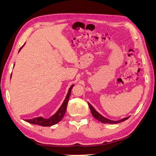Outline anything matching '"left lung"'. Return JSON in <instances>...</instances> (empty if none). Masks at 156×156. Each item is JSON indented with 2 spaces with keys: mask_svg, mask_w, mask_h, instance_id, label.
<instances>
[{
  "mask_svg": "<svg viewBox=\"0 0 156 156\" xmlns=\"http://www.w3.org/2000/svg\"><path fill=\"white\" fill-rule=\"evenodd\" d=\"M88 104H89V106L90 108V112H91L92 115L93 116V117L95 118L97 120L100 121V122H101L102 123H111V124L119 123L122 122V121H124L127 120V119L129 117H126V118L121 119L119 120V121L110 120V119H108L104 117V116H102L101 114H100V113H99L98 111H96V110L91 105H90V104L89 102H88Z\"/></svg>",
  "mask_w": 156,
  "mask_h": 156,
  "instance_id": "obj_1",
  "label": "left lung"
}]
</instances>
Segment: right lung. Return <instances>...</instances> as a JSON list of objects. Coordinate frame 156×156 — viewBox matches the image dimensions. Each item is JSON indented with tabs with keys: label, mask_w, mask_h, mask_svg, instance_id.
Here are the masks:
<instances>
[{
	"label": "right lung",
	"mask_w": 156,
	"mask_h": 156,
	"mask_svg": "<svg viewBox=\"0 0 156 156\" xmlns=\"http://www.w3.org/2000/svg\"><path fill=\"white\" fill-rule=\"evenodd\" d=\"M24 45L25 44L20 48L18 52H20V51L22 48L24 47ZM14 66H15V64H14ZM73 86H74V84H72V85L69 87L68 92H67V94L66 95V99H65L63 101V104H62L61 106L59 107V108L58 109L57 111H56L53 115L51 116L50 118L46 119V118H44L43 117H39L33 118L31 119H25L24 121L30 124H35V125H39L44 127L52 126L58 123L59 121H61L62 120V119L63 118L65 113L66 112L67 103H68L69 96L71 95V92H72V89Z\"/></svg>",
	"instance_id": "add662e5"
}]
</instances>
